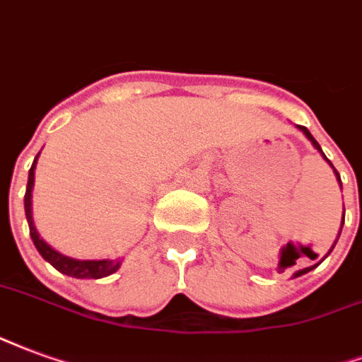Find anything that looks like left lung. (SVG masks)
Wrapping results in <instances>:
<instances>
[{"mask_svg": "<svg viewBox=\"0 0 362 362\" xmlns=\"http://www.w3.org/2000/svg\"><path fill=\"white\" fill-rule=\"evenodd\" d=\"M297 129H299V131H303V134H305V136H307L308 141L313 142V146H315L316 150H318V152H320L322 156H324V152H322V148H320V144H318V142L315 141V136H313V134H310V131H308L307 127H303V125H297ZM324 160H326V162L329 163V165H332V162H329L328 158H326V156H324ZM332 170H334V173H336V177H337V181H339V187H341V179H339V173H337L336 171V168H334V165H332ZM344 216H345V208H344ZM341 228H344V221H341ZM341 228H339V233H341ZM337 239H339V235H337ZM337 239H336V243H337ZM336 243H334V245H332V249L328 250V255L329 252H332V250H334V247H336ZM328 255H326V257H328ZM324 257V258H326ZM324 258H322V260H324ZM320 260V262H322ZM320 262H318V264H320ZM308 270H313V266H310V268H305V270H299V272H295V276H293V278H297V276H300V274H307Z\"/></svg>", "mask_w": 362, "mask_h": 362, "instance_id": "8db88e82", "label": "left lung"}]
</instances>
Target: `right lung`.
<instances>
[{
    "label": "right lung",
    "instance_id": "right-lung-1",
    "mask_svg": "<svg viewBox=\"0 0 362 362\" xmlns=\"http://www.w3.org/2000/svg\"><path fill=\"white\" fill-rule=\"evenodd\" d=\"M40 156V152H38ZM38 156L34 158L33 168L28 171V183H26V192H25V214L26 221H28V229H30V237H33L34 247L38 249V252L42 255V258L54 266L55 270H59L65 276H71V278L78 279H100L107 278L115 272L119 270L121 260H110V258H104V260H78V258L65 257L62 252H57L54 247H49L44 239L40 237V233L36 231V226H34L33 218V189H34V170H36V162H38Z\"/></svg>",
    "mask_w": 362,
    "mask_h": 362
}]
</instances>
